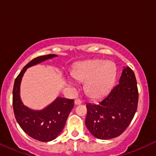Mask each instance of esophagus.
Returning a JSON list of instances; mask_svg holds the SVG:
<instances>
[{"mask_svg":"<svg viewBox=\"0 0 156 156\" xmlns=\"http://www.w3.org/2000/svg\"><path fill=\"white\" fill-rule=\"evenodd\" d=\"M81 101H80V100H76V101H75V104L76 105H80V104H81Z\"/></svg>","mask_w":156,"mask_h":156,"instance_id":"obj_1","label":"esophagus"}]
</instances>
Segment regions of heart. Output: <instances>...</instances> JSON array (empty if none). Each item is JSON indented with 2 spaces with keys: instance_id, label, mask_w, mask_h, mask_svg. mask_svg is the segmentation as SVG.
Wrapping results in <instances>:
<instances>
[{
  "instance_id": "heart-1",
  "label": "heart",
  "mask_w": 156,
  "mask_h": 156,
  "mask_svg": "<svg viewBox=\"0 0 156 156\" xmlns=\"http://www.w3.org/2000/svg\"><path fill=\"white\" fill-rule=\"evenodd\" d=\"M75 80L85 82V91L89 98L101 99L107 95L115 82L117 68L109 61L92 59L80 62L72 72ZM69 87L75 88V83L68 79Z\"/></svg>"
}]
</instances>
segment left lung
Returning <instances> with one entry per match:
<instances>
[{"label":"left lung","mask_w":156,"mask_h":156,"mask_svg":"<svg viewBox=\"0 0 156 156\" xmlns=\"http://www.w3.org/2000/svg\"><path fill=\"white\" fill-rule=\"evenodd\" d=\"M139 94L135 74L123 67L119 83L99 104L87 103L86 126L99 139L119 136L128 128L136 112Z\"/></svg>","instance_id":"8db88e82"}]
</instances>
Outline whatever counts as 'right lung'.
<instances>
[{"mask_svg":"<svg viewBox=\"0 0 156 156\" xmlns=\"http://www.w3.org/2000/svg\"><path fill=\"white\" fill-rule=\"evenodd\" d=\"M57 56L50 54L31 60L16 78L13 88V109L16 120L29 136L44 142L53 140L62 133L68 116L74 106V101L57 97L51 104L41 110L31 109L25 105L21 100L20 84L28 68Z\"/></svg>","mask_w":156,"mask_h":156,"instance_id":"obj_1","label":"right lung"}]
</instances>
